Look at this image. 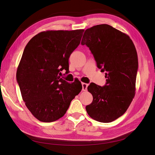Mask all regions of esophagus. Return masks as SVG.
Returning a JSON list of instances; mask_svg holds the SVG:
<instances>
[{
    "instance_id": "34e87169",
    "label": "esophagus",
    "mask_w": 155,
    "mask_h": 155,
    "mask_svg": "<svg viewBox=\"0 0 155 155\" xmlns=\"http://www.w3.org/2000/svg\"><path fill=\"white\" fill-rule=\"evenodd\" d=\"M88 84H86V83H82V91H86L87 88H88Z\"/></svg>"
}]
</instances>
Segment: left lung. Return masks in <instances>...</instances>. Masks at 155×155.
I'll list each match as a JSON object with an SVG mask.
<instances>
[{"instance_id": "obj_1", "label": "left lung", "mask_w": 155, "mask_h": 155, "mask_svg": "<svg viewBox=\"0 0 155 155\" xmlns=\"http://www.w3.org/2000/svg\"><path fill=\"white\" fill-rule=\"evenodd\" d=\"M81 45L89 48L107 78L104 86L93 82L88 86L93 101L86 105V111L95 120L113 122L126 111L135 96L138 69L136 48L128 35L107 24L87 29Z\"/></svg>"}]
</instances>
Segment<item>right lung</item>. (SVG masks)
Segmentation results:
<instances>
[{
	"mask_svg": "<svg viewBox=\"0 0 155 155\" xmlns=\"http://www.w3.org/2000/svg\"><path fill=\"white\" fill-rule=\"evenodd\" d=\"M84 29L46 31L26 45L16 73L25 105L38 120L61 118L82 88L80 81L67 82L60 76L69 69V58L80 45ZM66 71V72H67Z\"/></svg>",
	"mask_w": 155,
	"mask_h": 155,
	"instance_id": "right-lung-1",
	"label": "right lung"
}]
</instances>
